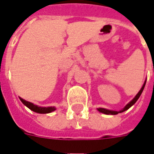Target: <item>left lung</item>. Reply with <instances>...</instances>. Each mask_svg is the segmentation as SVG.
Instances as JSON below:
<instances>
[{
  "mask_svg": "<svg viewBox=\"0 0 154 154\" xmlns=\"http://www.w3.org/2000/svg\"><path fill=\"white\" fill-rule=\"evenodd\" d=\"M145 84H146V80H145V82H144L143 85V87H141V89L139 90V91L138 92V93H137V95H136L135 97H134V99H133L132 100H130L129 103L127 104L123 108L122 110L117 111V110H108V109H106V108H97V110H98L99 112H100V113L105 114V115H117V114L121 113V112L125 111V110H127L128 109H129L130 107L132 106L133 105H134L136 101L138 100V99L139 98V97H140V96H141V94H142L143 91V88H144V87H145Z\"/></svg>",
  "mask_w": 154,
  "mask_h": 154,
  "instance_id": "left-lung-1",
  "label": "left lung"
}]
</instances>
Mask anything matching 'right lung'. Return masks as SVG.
I'll return each instance as SVG.
<instances>
[{
	"instance_id": "1",
	"label": "right lung",
	"mask_w": 154,
	"mask_h": 154,
	"mask_svg": "<svg viewBox=\"0 0 154 154\" xmlns=\"http://www.w3.org/2000/svg\"><path fill=\"white\" fill-rule=\"evenodd\" d=\"M20 100H21V102L25 105V106H27L29 110H33L34 112H36V113L48 114L51 113V112H53V111H54V110H56V107L55 106H39L35 105V104L32 103V102H29V101H27V100L22 99L21 97H20Z\"/></svg>"
}]
</instances>
